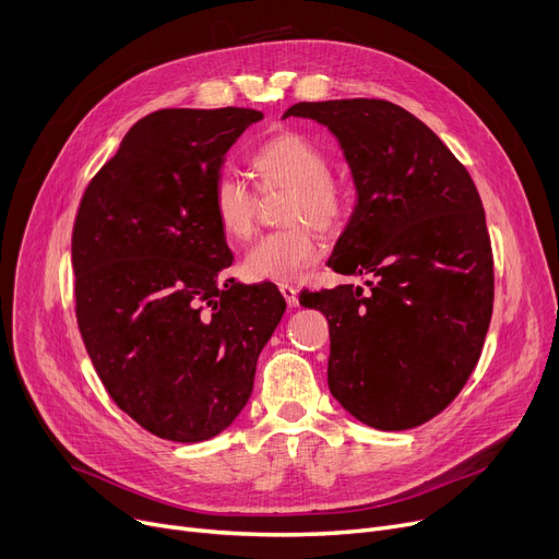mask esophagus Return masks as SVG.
Wrapping results in <instances>:
<instances>
[{
	"label": "esophagus",
	"mask_w": 559,
	"mask_h": 559,
	"mask_svg": "<svg viewBox=\"0 0 559 559\" xmlns=\"http://www.w3.org/2000/svg\"><path fill=\"white\" fill-rule=\"evenodd\" d=\"M278 289H281V295L285 297V301H287V306L289 308H297L299 306V292H297V287L295 285H278Z\"/></svg>",
	"instance_id": "1"
}]
</instances>
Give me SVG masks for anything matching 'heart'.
Listing matches in <instances>:
<instances>
[{
	"label": "heart",
	"instance_id": "1",
	"mask_svg": "<svg viewBox=\"0 0 559 559\" xmlns=\"http://www.w3.org/2000/svg\"><path fill=\"white\" fill-rule=\"evenodd\" d=\"M255 188L262 194L285 190L278 219L289 224L260 238L247 253L242 272L253 283L299 281L319 260L314 228L331 233L342 226L348 199L344 186L331 174V158L310 138L283 131L264 140L249 158ZM211 209L230 242L253 235L258 194L240 176L222 174L211 190Z\"/></svg>",
	"mask_w": 559,
	"mask_h": 559
}]
</instances>
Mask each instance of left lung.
Masks as SVG:
<instances>
[{
    "instance_id": "1",
    "label": "left lung",
    "mask_w": 559,
    "mask_h": 559,
    "mask_svg": "<svg viewBox=\"0 0 559 559\" xmlns=\"http://www.w3.org/2000/svg\"><path fill=\"white\" fill-rule=\"evenodd\" d=\"M340 140L358 205L329 267L369 274L301 292L329 319V388L378 430L417 428L460 394L483 354L493 308L485 209L466 167L421 120L385 99L301 102Z\"/></svg>"
}]
</instances>
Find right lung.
<instances>
[{"label":"right lung","instance_id":"1","mask_svg":"<svg viewBox=\"0 0 559 559\" xmlns=\"http://www.w3.org/2000/svg\"><path fill=\"white\" fill-rule=\"evenodd\" d=\"M253 108L142 117L87 183L74 228L76 324L117 407L169 442L219 435L247 405L285 312L274 283H219L233 262L211 209Z\"/></svg>","mask_w":559,"mask_h":559}]
</instances>
